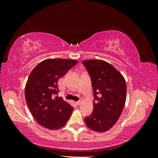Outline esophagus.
I'll use <instances>...</instances> for the list:
<instances>
[{"label": "esophagus", "mask_w": 158, "mask_h": 158, "mask_svg": "<svg viewBox=\"0 0 158 158\" xmlns=\"http://www.w3.org/2000/svg\"><path fill=\"white\" fill-rule=\"evenodd\" d=\"M82 100H80V101H78V102H76V104L77 105V106H80L81 104H82Z\"/></svg>", "instance_id": "34e87169"}]
</instances>
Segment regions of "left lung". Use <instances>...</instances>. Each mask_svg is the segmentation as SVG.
<instances>
[{
	"instance_id": "obj_1",
	"label": "left lung",
	"mask_w": 158,
	"mask_h": 158,
	"mask_svg": "<svg viewBox=\"0 0 158 158\" xmlns=\"http://www.w3.org/2000/svg\"><path fill=\"white\" fill-rule=\"evenodd\" d=\"M92 80L94 111L84 121L92 131H109L117 123L125 107L127 84L125 78L113 65L99 60H83Z\"/></svg>"
}]
</instances>
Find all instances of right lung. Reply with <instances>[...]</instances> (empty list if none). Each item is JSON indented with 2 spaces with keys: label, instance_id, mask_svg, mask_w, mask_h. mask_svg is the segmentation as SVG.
Here are the masks:
<instances>
[{
  "label": "right lung",
  "instance_id": "obj_1",
  "mask_svg": "<svg viewBox=\"0 0 158 158\" xmlns=\"http://www.w3.org/2000/svg\"><path fill=\"white\" fill-rule=\"evenodd\" d=\"M78 63L66 59H48L32 70L25 86L26 103L35 121L49 130L64 127L73 111V107L63 98L52 95L59 92L58 80Z\"/></svg>",
  "mask_w": 158,
  "mask_h": 158
}]
</instances>
